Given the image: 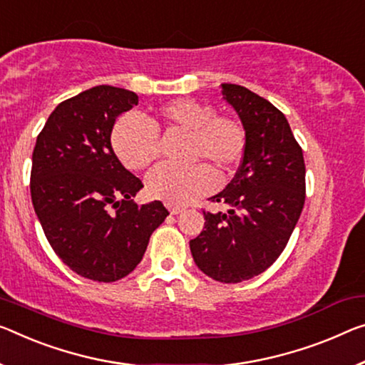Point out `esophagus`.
<instances>
[{"label": "esophagus", "instance_id": "34e87169", "mask_svg": "<svg viewBox=\"0 0 365 365\" xmlns=\"http://www.w3.org/2000/svg\"><path fill=\"white\" fill-rule=\"evenodd\" d=\"M170 212H171V215H178V214H181L182 209L181 207H170Z\"/></svg>", "mask_w": 365, "mask_h": 365}]
</instances>
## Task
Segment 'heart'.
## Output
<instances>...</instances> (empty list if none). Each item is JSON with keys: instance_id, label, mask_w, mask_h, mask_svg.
Returning a JSON list of instances; mask_svg holds the SVG:
<instances>
[{"instance_id": "heart-1", "label": "heart", "mask_w": 365, "mask_h": 365, "mask_svg": "<svg viewBox=\"0 0 365 365\" xmlns=\"http://www.w3.org/2000/svg\"><path fill=\"white\" fill-rule=\"evenodd\" d=\"M153 125L137 115H124L115 122L110 143L117 158L128 170L147 168L158 156V133L155 127L178 128L189 133V161H205L227 175L240 163L245 153L246 135L238 119L215 114L214 106L195 99L171 101L156 110ZM151 197L171 205H184L209 192L215 186V176L205 165L187 170L160 166L147 178Z\"/></svg>"}]
</instances>
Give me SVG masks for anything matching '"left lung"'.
Masks as SVG:
<instances>
[{
    "mask_svg": "<svg viewBox=\"0 0 365 365\" xmlns=\"http://www.w3.org/2000/svg\"><path fill=\"white\" fill-rule=\"evenodd\" d=\"M222 94L245 128L243 161L210 197L228 210H204V230L189 246L202 272L237 284L259 276L284 251L304 209L305 163L287 119L267 99L230 83Z\"/></svg>",
    "mask_w": 365,
    "mask_h": 365,
    "instance_id": "1",
    "label": "left lung"
}]
</instances>
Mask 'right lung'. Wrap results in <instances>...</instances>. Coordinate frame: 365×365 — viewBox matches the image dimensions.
<instances>
[{
	"instance_id": "obj_1",
	"label": "right lung",
	"mask_w": 365,
	"mask_h": 365,
	"mask_svg": "<svg viewBox=\"0 0 365 365\" xmlns=\"http://www.w3.org/2000/svg\"><path fill=\"white\" fill-rule=\"evenodd\" d=\"M137 104L124 88L86 89L55 108L32 153L31 197L50 246L98 282L130 274L170 215L160 200L133 204L143 184L112 150L115 119Z\"/></svg>"
}]
</instances>
